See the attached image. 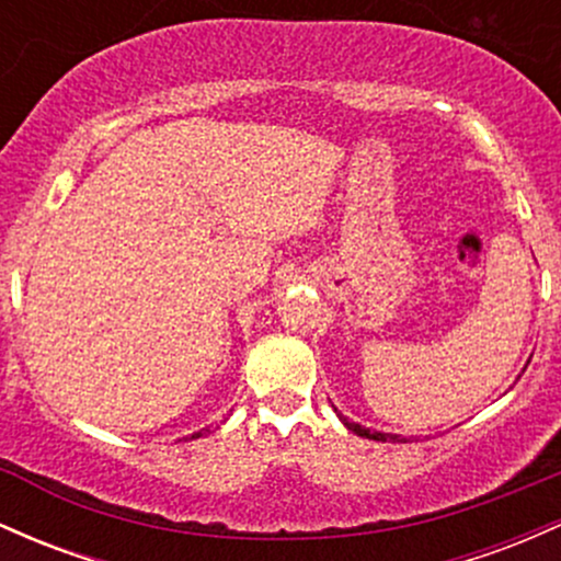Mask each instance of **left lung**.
Listing matches in <instances>:
<instances>
[{
  "mask_svg": "<svg viewBox=\"0 0 561 561\" xmlns=\"http://www.w3.org/2000/svg\"><path fill=\"white\" fill-rule=\"evenodd\" d=\"M339 419H342V421H344V426H347V430H350V432L360 434V437L376 439V443H402V439L398 437V434H381V432H370V430H365V426H360V424H355V421L344 419V416H342V413H339Z\"/></svg>",
  "mask_w": 561,
  "mask_h": 561,
  "instance_id": "obj_1",
  "label": "left lung"
}]
</instances>
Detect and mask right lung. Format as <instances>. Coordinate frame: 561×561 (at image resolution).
<instances>
[{
    "instance_id": "add662e5",
    "label": "right lung",
    "mask_w": 561,
    "mask_h": 561,
    "mask_svg": "<svg viewBox=\"0 0 561 561\" xmlns=\"http://www.w3.org/2000/svg\"><path fill=\"white\" fill-rule=\"evenodd\" d=\"M204 432H209V430H201V432H196V434H193V439H196V437H201V434H204Z\"/></svg>"
}]
</instances>
